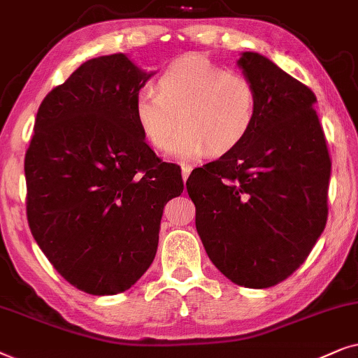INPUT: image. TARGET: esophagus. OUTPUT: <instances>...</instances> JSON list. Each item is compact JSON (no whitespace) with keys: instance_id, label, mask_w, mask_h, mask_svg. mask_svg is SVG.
I'll list each match as a JSON object with an SVG mask.
<instances>
[{"instance_id":"esophagus-1","label":"esophagus","mask_w":358,"mask_h":358,"mask_svg":"<svg viewBox=\"0 0 358 358\" xmlns=\"http://www.w3.org/2000/svg\"><path fill=\"white\" fill-rule=\"evenodd\" d=\"M192 166L189 165H183L182 166V178H183V182H187L188 180V176H189V173H192Z\"/></svg>"}]
</instances>
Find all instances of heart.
<instances>
[{
    "label": "heart",
    "mask_w": 358,
    "mask_h": 358,
    "mask_svg": "<svg viewBox=\"0 0 358 358\" xmlns=\"http://www.w3.org/2000/svg\"><path fill=\"white\" fill-rule=\"evenodd\" d=\"M259 94L245 75L203 55L180 57L160 71L154 90H139L134 119L142 136L157 150L171 145L180 160L201 159L208 150L224 155L236 150L254 129Z\"/></svg>",
    "instance_id": "1"
}]
</instances>
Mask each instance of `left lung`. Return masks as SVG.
Masks as SVG:
<instances>
[{"label":"left lung","mask_w":358,"mask_h":358,"mask_svg":"<svg viewBox=\"0 0 358 358\" xmlns=\"http://www.w3.org/2000/svg\"><path fill=\"white\" fill-rule=\"evenodd\" d=\"M237 65L259 94L249 137L187 182L206 254L231 282L268 288L306 260L327 221L331 178L316 96L257 52Z\"/></svg>","instance_id":"obj_1"}]
</instances>
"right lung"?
<instances>
[{
    "mask_svg": "<svg viewBox=\"0 0 358 358\" xmlns=\"http://www.w3.org/2000/svg\"><path fill=\"white\" fill-rule=\"evenodd\" d=\"M154 71L124 54L85 62L41 103L24 160L27 221L54 268L88 294L129 289L155 259L164 206L183 193L147 145L134 98Z\"/></svg>",
    "mask_w": 358,
    "mask_h": 358,
    "instance_id": "add662e5",
    "label": "right lung"
}]
</instances>
